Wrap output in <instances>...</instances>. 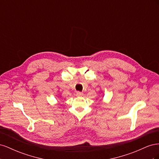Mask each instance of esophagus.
I'll return each instance as SVG.
<instances>
[{
	"label": "esophagus",
	"mask_w": 159,
	"mask_h": 159,
	"mask_svg": "<svg viewBox=\"0 0 159 159\" xmlns=\"http://www.w3.org/2000/svg\"><path fill=\"white\" fill-rule=\"evenodd\" d=\"M84 95V93L82 92H81V91H77L76 92V95L78 96V97H81Z\"/></svg>",
	"instance_id": "1"
}]
</instances>
